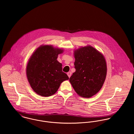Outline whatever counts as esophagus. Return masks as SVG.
Instances as JSON below:
<instances>
[{"label":"esophagus","instance_id":"34e87169","mask_svg":"<svg viewBox=\"0 0 134 134\" xmlns=\"http://www.w3.org/2000/svg\"><path fill=\"white\" fill-rule=\"evenodd\" d=\"M71 72H68L67 73V75H68V77H70V76H71Z\"/></svg>","mask_w":134,"mask_h":134}]
</instances>
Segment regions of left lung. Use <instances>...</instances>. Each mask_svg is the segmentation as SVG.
<instances>
[{"label":"left lung","mask_w":134,"mask_h":134,"mask_svg":"<svg viewBox=\"0 0 134 134\" xmlns=\"http://www.w3.org/2000/svg\"><path fill=\"white\" fill-rule=\"evenodd\" d=\"M74 55L76 71L70 78V84L78 95L90 98L100 90L105 80V57L90 45L75 50Z\"/></svg>","instance_id":"obj_1"}]
</instances>
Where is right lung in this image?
I'll return each instance as SVG.
<instances>
[{
	"instance_id": "right-lung-1",
	"label": "right lung",
	"mask_w": 134,
	"mask_h": 134,
	"mask_svg": "<svg viewBox=\"0 0 134 134\" xmlns=\"http://www.w3.org/2000/svg\"><path fill=\"white\" fill-rule=\"evenodd\" d=\"M63 48L51 45H42L29 59L26 75L33 91L39 95L48 97L54 94L62 82L69 77L62 71V64L57 58Z\"/></svg>"
}]
</instances>
